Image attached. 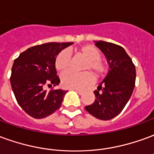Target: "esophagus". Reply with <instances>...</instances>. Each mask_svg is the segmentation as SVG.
<instances>
[{
  "label": "esophagus",
  "mask_w": 154,
  "mask_h": 154,
  "mask_svg": "<svg viewBox=\"0 0 154 154\" xmlns=\"http://www.w3.org/2000/svg\"><path fill=\"white\" fill-rule=\"evenodd\" d=\"M72 90H74V91H76V92L79 94V95H82V94H83V91H82V90H79V89H72Z\"/></svg>",
  "instance_id": "1"
}]
</instances>
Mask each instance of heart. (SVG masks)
Wrapping results in <instances>:
<instances>
[{"mask_svg": "<svg viewBox=\"0 0 154 154\" xmlns=\"http://www.w3.org/2000/svg\"><path fill=\"white\" fill-rule=\"evenodd\" d=\"M78 54L86 58L82 69L91 70L96 77L104 76L107 72V66L101 59V51L97 47L86 45L78 49ZM70 54L68 51H62L55 60L56 69L60 72L67 70L70 64ZM61 80L63 87L69 89H81L89 85L93 80L92 74L88 72L77 73L74 72H66L62 74Z\"/></svg>", "mask_w": 154, "mask_h": 154, "instance_id": "1", "label": "heart"}]
</instances>
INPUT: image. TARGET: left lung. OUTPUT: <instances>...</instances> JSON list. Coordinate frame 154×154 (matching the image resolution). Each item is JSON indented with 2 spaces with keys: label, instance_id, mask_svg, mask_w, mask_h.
<instances>
[{
  "label": "left lung",
  "instance_id": "obj_1",
  "mask_svg": "<svg viewBox=\"0 0 154 154\" xmlns=\"http://www.w3.org/2000/svg\"><path fill=\"white\" fill-rule=\"evenodd\" d=\"M109 65L107 75L94 91V103L85 107L93 117L110 120L118 116L130 99L135 87L136 69L132 59L121 46L97 41Z\"/></svg>",
  "mask_w": 154,
  "mask_h": 154
}]
</instances>
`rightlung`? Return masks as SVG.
Instances as JSON below:
<instances>
[{"instance_id":"right-lung-1","label":"right lung","mask_w":154,"mask_h":154,"mask_svg":"<svg viewBox=\"0 0 154 154\" xmlns=\"http://www.w3.org/2000/svg\"><path fill=\"white\" fill-rule=\"evenodd\" d=\"M73 42H48L30 47L15 59L10 78L17 103L34 118L52 114L62 105L66 91L47 92L46 86L60 83L55 60L57 56Z\"/></svg>"}]
</instances>
